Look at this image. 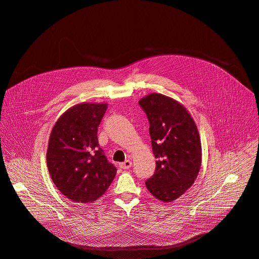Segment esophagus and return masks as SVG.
Masks as SVG:
<instances>
[{"mask_svg": "<svg viewBox=\"0 0 259 259\" xmlns=\"http://www.w3.org/2000/svg\"><path fill=\"white\" fill-rule=\"evenodd\" d=\"M119 166H120V168H122V169H128V168L132 166V161L127 159V160H125L124 162L119 163Z\"/></svg>", "mask_w": 259, "mask_h": 259, "instance_id": "esophagus-1", "label": "esophagus"}]
</instances>
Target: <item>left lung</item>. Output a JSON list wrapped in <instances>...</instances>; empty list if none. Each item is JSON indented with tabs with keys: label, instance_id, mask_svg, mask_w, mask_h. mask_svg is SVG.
Returning <instances> with one entry per match:
<instances>
[{
	"label": "left lung",
	"instance_id": "8db88e82",
	"mask_svg": "<svg viewBox=\"0 0 259 259\" xmlns=\"http://www.w3.org/2000/svg\"><path fill=\"white\" fill-rule=\"evenodd\" d=\"M139 104L147 114L157 159L146 187L155 198L171 202L194 184L199 174L202 149L198 128L189 111L172 98L152 93Z\"/></svg>",
	"mask_w": 259,
	"mask_h": 259
}]
</instances>
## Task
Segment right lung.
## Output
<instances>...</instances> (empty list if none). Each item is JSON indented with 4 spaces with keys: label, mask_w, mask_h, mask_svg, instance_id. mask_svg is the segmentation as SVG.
Segmentation results:
<instances>
[{
    "label": "right lung",
    "mask_w": 259,
    "mask_h": 259,
    "mask_svg": "<svg viewBox=\"0 0 259 259\" xmlns=\"http://www.w3.org/2000/svg\"><path fill=\"white\" fill-rule=\"evenodd\" d=\"M106 103H80L65 111L51 132L47 166L58 190L72 202H94L116 175L99 147L98 126Z\"/></svg>",
    "instance_id": "right-lung-1"
}]
</instances>
